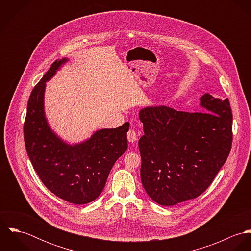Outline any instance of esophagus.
Returning a JSON list of instances; mask_svg holds the SVG:
<instances>
[{"label": "esophagus", "mask_w": 251, "mask_h": 251, "mask_svg": "<svg viewBox=\"0 0 251 251\" xmlns=\"http://www.w3.org/2000/svg\"><path fill=\"white\" fill-rule=\"evenodd\" d=\"M137 139H138V135H137L136 131L134 129L130 128L128 130V132H127V140H128V142L134 143V142L137 141Z\"/></svg>", "instance_id": "34e87169"}]
</instances>
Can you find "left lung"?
Returning a JSON list of instances; mask_svg holds the SVG:
<instances>
[{
	"label": "left lung",
	"instance_id": "1",
	"mask_svg": "<svg viewBox=\"0 0 251 251\" xmlns=\"http://www.w3.org/2000/svg\"><path fill=\"white\" fill-rule=\"evenodd\" d=\"M206 112H182L167 106L139 112L141 180L157 204L173 206L201 195L213 182L231 151L232 110L228 99L205 94Z\"/></svg>",
	"mask_w": 251,
	"mask_h": 251
}]
</instances>
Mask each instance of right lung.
I'll list each match as a JSON object with an SVG mask.
<instances>
[{"instance_id":"obj_1","label":"right lung","mask_w":251,"mask_h":251,"mask_svg":"<svg viewBox=\"0 0 251 251\" xmlns=\"http://www.w3.org/2000/svg\"><path fill=\"white\" fill-rule=\"evenodd\" d=\"M67 61L56 60L33 89L24 123V141L43 184L59 198L83 205L100 195L114 163L126 151L129 123L98 130L87 141L73 146L58 137L44 115V90L45 82Z\"/></svg>"}]
</instances>
